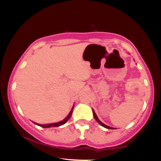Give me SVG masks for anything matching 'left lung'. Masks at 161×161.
Here are the masks:
<instances>
[{
  "label": "left lung",
  "mask_w": 161,
  "mask_h": 161,
  "mask_svg": "<svg viewBox=\"0 0 161 161\" xmlns=\"http://www.w3.org/2000/svg\"><path fill=\"white\" fill-rule=\"evenodd\" d=\"M93 116H94V117H95V119H96V121H97V123H98L100 125H102V126H104V128H107V129H113L112 127H110V126H108V125H106L104 124V123H101V122L99 120V119H98V118H97V115H96V114H95V112L94 111V110H93Z\"/></svg>",
  "instance_id": "left-lung-1"
}]
</instances>
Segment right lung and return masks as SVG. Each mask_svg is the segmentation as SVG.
<instances>
[{
	"mask_svg": "<svg viewBox=\"0 0 161 161\" xmlns=\"http://www.w3.org/2000/svg\"><path fill=\"white\" fill-rule=\"evenodd\" d=\"M74 108V107H73ZM73 108H72V110H70L69 114H68V116H66L65 119H64V120L60 121V122H58V123H51V124H46V125H40V124H37L38 125H40L41 127H44V128H50V127H57V126H60V125H64V123H66V122L69 120V119L70 118V116L72 115V113H73Z\"/></svg>",
	"mask_w": 161,
	"mask_h": 161,
	"instance_id": "obj_1",
	"label": "right lung"
}]
</instances>
